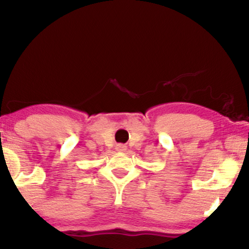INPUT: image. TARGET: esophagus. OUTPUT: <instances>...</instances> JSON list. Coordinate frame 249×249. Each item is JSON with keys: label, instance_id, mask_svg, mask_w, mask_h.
I'll list each match as a JSON object with an SVG mask.
<instances>
[{"label": "esophagus", "instance_id": "esophagus-1", "mask_svg": "<svg viewBox=\"0 0 249 249\" xmlns=\"http://www.w3.org/2000/svg\"><path fill=\"white\" fill-rule=\"evenodd\" d=\"M117 149H118V151H120V152L125 151V146L122 145V144H119V145H117Z\"/></svg>", "mask_w": 249, "mask_h": 249}]
</instances>
